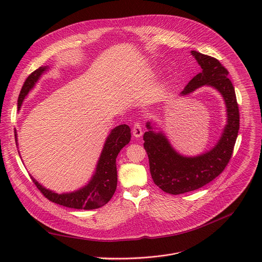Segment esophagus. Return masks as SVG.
Listing matches in <instances>:
<instances>
[{"instance_id": "1", "label": "esophagus", "mask_w": 262, "mask_h": 262, "mask_svg": "<svg viewBox=\"0 0 262 262\" xmlns=\"http://www.w3.org/2000/svg\"><path fill=\"white\" fill-rule=\"evenodd\" d=\"M133 135L135 138L139 139L142 137L143 135V130H142V126L140 125V123H135L134 128H133Z\"/></svg>"}]
</instances>
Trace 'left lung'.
Returning a JSON list of instances; mask_svg holds the SVG:
<instances>
[{"mask_svg":"<svg viewBox=\"0 0 262 262\" xmlns=\"http://www.w3.org/2000/svg\"><path fill=\"white\" fill-rule=\"evenodd\" d=\"M191 55L200 65L201 72L189 82L180 95L188 96L200 87H210L221 94L227 118L214 146L192 157L178 152L156 121L146 123L148 130L143 139L151 177L160 189L172 195L195 191L217 177L229 163L239 129L238 104L227 69L212 57L196 51H192Z\"/></svg>","mask_w":262,"mask_h":262,"instance_id":"left-lung-1","label":"left lung"}]
</instances>
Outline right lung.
Returning a JSON list of instances; mask_svg holds the SVG:
<instances>
[{"label":"right lung","mask_w":262,"mask_h":262,"mask_svg":"<svg viewBox=\"0 0 262 262\" xmlns=\"http://www.w3.org/2000/svg\"><path fill=\"white\" fill-rule=\"evenodd\" d=\"M49 69L50 66H41L28 77L18 96V111L20 110L21 104L29 92L35 87L36 83L42 77V74L49 71ZM130 137V128L126 124H120L112 129L104 141L93 175L85 185L76 191L58 194L50 189H47L46 186L40 184L32 175L31 178L36 184L37 189L52 202L76 209L90 210L99 208L111 200L116 191V158L121 149L129 143ZM15 142L16 145H18L16 132Z\"/></svg>","instance_id":"obj_1"}]
</instances>
